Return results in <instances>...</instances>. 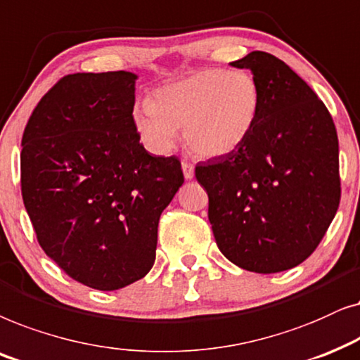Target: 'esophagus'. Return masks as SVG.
<instances>
[{
	"instance_id": "1",
	"label": "esophagus",
	"mask_w": 360,
	"mask_h": 360,
	"mask_svg": "<svg viewBox=\"0 0 360 360\" xmlns=\"http://www.w3.org/2000/svg\"><path fill=\"white\" fill-rule=\"evenodd\" d=\"M181 167H183L186 179H193V177H194V166L191 165L189 161H183V162H181Z\"/></svg>"
}]
</instances>
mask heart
Masks as SVG:
<instances>
[{"mask_svg": "<svg viewBox=\"0 0 360 360\" xmlns=\"http://www.w3.org/2000/svg\"><path fill=\"white\" fill-rule=\"evenodd\" d=\"M260 100V85L250 72L202 69L162 85L153 95V103H138L133 122L151 151H169L183 128L191 151L217 158L247 140Z\"/></svg>", "mask_w": 360, "mask_h": 360, "instance_id": "1", "label": "heart"}]
</instances>
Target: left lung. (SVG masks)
I'll use <instances>...</instances> for the list:
<instances>
[{
    "label": "left lung",
    "instance_id": "obj_1",
    "mask_svg": "<svg viewBox=\"0 0 360 360\" xmlns=\"http://www.w3.org/2000/svg\"><path fill=\"white\" fill-rule=\"evenodd\" d=\"M230 65L250 69L260 85L257 122L236 151L195 166V177L219 250L243 270L285 271L316 250L338 212L336 127L278 57L253 51Z\"/></svg>",
    "mask_w": 360,
    "mask_h": 360
}]
</instances>
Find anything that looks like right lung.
Instances as JSON below:
<instances>
[{
    "label": "right lung",
    "mask_w": 360,
    "mask_h": 360,
    "mask_svg": "<svg viewBox=\"0 0 360 360\" xmlns=\"http://www.w3.org/2000/svg\"><path fill=\"white\" fill-rule=\"evenodd\" d=\"M131 72L62 77L22 133L21 194L37 242L70 278L112 291L151 270L158 222L184 183L133 122Z\"/></svg>",
    "instance_id": "obj_1"
}]
</instances>
